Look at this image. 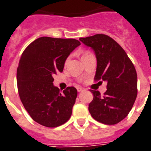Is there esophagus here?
Masks as SVG:
<instances>
[{"instance_id": "34e87169", "label": "esophagus", "mask_w": 151, "mask_h": 151, "mask_svg": "<svg viewBox=\"0 0 151 151\" xmlns=\"http://www.w3.org/2000/svg\"><path fill=\"white\" fill-rule=\"evenodd\" d=\"M77 90H78V92H81V91H84V89L83 88H81V87H78V88H77Z\"/></svg>"}]
</instances>
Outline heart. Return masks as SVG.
I'll return each mask as SVG.
<instances>
[{
	"label": "heart",
	"instance_id": "heart-1",
	"mask_svg": "<svg viewBox=\"0 0 151 151\" xmlns=\"http://www.w3.org/2000/svg\"><path fill=\"white\" fill-rule=\"evenodd\" d=\"M88 54H90V53H89L88 52H83V55H82V56H87V55H88Z\"/></svg>",
	"mask_w": 151,
	"mask_h": 151
}]
</instances>
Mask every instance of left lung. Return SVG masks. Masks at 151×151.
Masks as SVG:
<instances>
[{"label":"left lung","instance_id":"obj_1","mask_svg":"<svg viewBox=\"0 0 151 151\" xmlns=\"http://www.w3.org/2000/svg\"><path fill=\"white\" fill-rule=\"evenodd\" d=\"M79 40L95 51V80L107 83V91L103 95L99 91L91 90L94 98L88 110L98 122L116 124L128 116L137 99V75L134 65L119 44L109 35L96 34Z\"/></svg>","mask_w":151,"mask_h":151}]
</instances>
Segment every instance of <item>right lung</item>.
<instances>
[{"instance_id": "obj_1", "label": "right lung", "mask_w": 151, "mask_h": 151, "mask_svg": "<svg viewBox=\"0 0 151 151\" xmlns=\"http://www.w3.org/2000/svg\"><path fill=\"white\" fill-rule=\"evenodd\" d=\"M81 45L74 39L40 37L27 46L17 70L19 97L34 121L57 127L70 118L78 91L67 87L61 93L52 76L62 72L70 52Z\"/></svg>"}]
</instances>
